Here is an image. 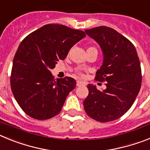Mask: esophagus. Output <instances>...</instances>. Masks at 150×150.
<instances>
[{
    "label": "esophagus",
    "mask_w": 150,
    "mask_h": 150,
    "mask_svg": "<svg viewBox=\"0 0 150 150\" xmlns=\"http://www.w3.org/2000/svg\"><path fill=\"white\" fill-rule=\"evenodd\" d=\"M86 83L83 81H77L76 82V86H86Z\"/></svg>",
    "instance_id": "esophagus-1"
}]
</instances>
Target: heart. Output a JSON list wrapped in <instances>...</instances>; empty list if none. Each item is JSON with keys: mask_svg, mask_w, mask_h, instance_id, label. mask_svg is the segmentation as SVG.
<instances>
[{"mask_svg": "<svg viewBox=\"0 0 150 150\" xmlns=\"http://www.w3.org/2000/svg\"><path fill=\"white\" fill-rule=\"evenodd\" d=\"M88 49H95V48H94V47H89Z\"/></svg>", "mask_w": 150, "mask_h": 150, "instance_id": "b5f03b06", "label": "heart"}]
</instances>
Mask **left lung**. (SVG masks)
Listing matches in <instances>:
<instances>
[{"instance_id":"left-lung-1","label":"left lung","mask_w":150,"mask_h":150,"mask_svg":"<svg viewBox=\"0 0 150 150\" xmlns=\"http://www.w3.org/2000/svg\"><path fill=\"white\" fill-rule=\"evenodd\" d=\"M85 31L100 46L104 56L95 79L107 82L103 91L87 86L85 111L100 122L113 121L131 108L140 91L142 76L138 55L132 42L111 28L100 26Z\"/></svg>"}]
</instances>
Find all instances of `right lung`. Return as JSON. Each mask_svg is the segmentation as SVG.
I'll use <instances>...</instances> for the list:
<instances>
[{
	"mask_svg": "<svg viewBox=\"0 0 150 150\" xmlns=\"http://www.w3.org/2000/svg\"><path fill=\"white\" fill-rule=\"evenodd\" d=\"M85 37L83 30L48 24L22 41L13 59L10 86L26 114L44 120L61 112L66 98L76 87V80L67 76L55 80L50 71Z\"/></svg>",
	"mask_w": 150,
	"mask_h": 150,
	"instance_id": "right-lung-1",
	"label": "right lung"
}]
</instances>
